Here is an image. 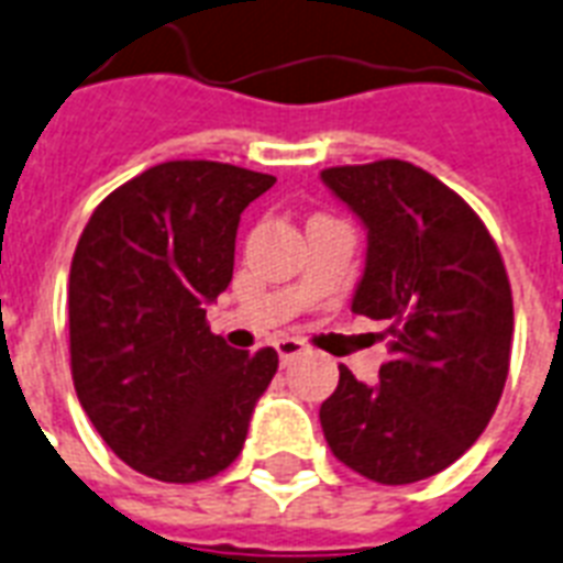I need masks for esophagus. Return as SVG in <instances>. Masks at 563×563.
Here are the masks:
<instances>
[{
  "label": "esophagus",
  "mask_w": 563,
  "mask_h": 563,
  "mask_svg": "<svg viewBox=\"0 0 563 563\" xmlns=\"http://www.w3.org/2000/svg\"><path fill=\"white\" fill-rule=\"evenodd\" d=\"M276 352H278V358H282V364H290L294 358L305 355L308 346H305V341H296V338H278Z\"/></svg>",
  "instance_id": "esophagus-1"
}]
</instances>
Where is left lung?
I'll use <instances>...</instances> for the list:
<instances>
[{
  "label": "left lung",
  "mask_w": 563,
  "mask_h": 563,
  "mask_svg": "<svg viewBox=\"0 0 563 563\" xmlns=\"http://www.w3.org/2000/svg\"><path fill=\"white\" fill-rule=\"evenodd\" d=\"M320 178L367 229L352 311L394 334L376 385L341 367L322 434L361 476L411 485L455 464L494 417L511 361L508 273L485 222L426 169L387 158Z\"/></svg>",
  "instance_id": "left-lung-1"
}]
</instances>
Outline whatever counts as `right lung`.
Segmentation results:
<instances>
[{
	"mask_svg": "<svg viewBox=\"0 0 563 563\" xmlns=\"http://www.w3.org/2000/svg\"><path fill=\"white\" fill-rule=\"evenodd\" d=\"M267 173L167 161L93 211L69 267V361L78 402L117 459L190 485L241 455L276 350L238 352L205 311L229 287L246 205Z\"/></svg>",
	"mask_w": 563,
	"mask_h": 563,
	"instance_id": "add662e5",
	"label": "right lung"
}]
</instances>
